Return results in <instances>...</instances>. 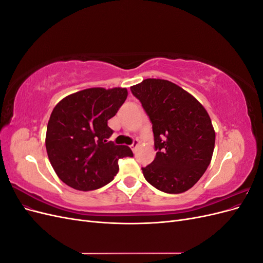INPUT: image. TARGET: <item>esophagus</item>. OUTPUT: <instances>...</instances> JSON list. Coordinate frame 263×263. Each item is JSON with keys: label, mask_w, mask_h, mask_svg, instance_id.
I'll list each match as a JSON object with an SVG mask.
<instances>
[{"label": "esophagus", "mask_w": 263, "mask_h": 263, "mask_svg": "<svg viewBox=\"0 0 263 263\" xmlns=\"http://www.w3.org/2000/svg\"><path fill=\"white\" fill-rule=\"evenodd\" d=\"M139 146V141L136 139V140H134L133 141V144L130 145V148H132V150L134 151V153H136V150H137V147Z\"/></svg>", "instance_id": "esophagus-1"}]
</instances>
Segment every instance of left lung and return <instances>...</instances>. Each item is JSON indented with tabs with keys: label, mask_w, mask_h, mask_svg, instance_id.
<instances>
[{
	"label": "left lung",
	"mask_w": 263,
	"mask_h": 263,
	"mask_svg": "<svg viewBox=\"0 0 263 263\" xmlns=\"http://www.w3.org/2000/svg\"><path fill=\"white\" fill-rule=\"evenodd\" d=\"M153 124L155 160L141 168L151 185L169 194L192 187L211 163L215 132L203 105L185 90L161 79L130 87Z\"/></svg>",
	"instance_id": "left-lung-1"
}]
</instances>
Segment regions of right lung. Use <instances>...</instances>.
Listing matches in <instances>:
<instances>
[{"instance_id":"right-lung-1","label":"right lung","mask_w":263,"mask_h":263,"mask_svg":"<svg viewBox=\"0 0 263 263\" xmlns=\"http://www.w3.org/2000/svg\"><path fill=\"white\" fill-rule=\"evenodd\" d=\"M123 87H92L68 95L54 106L46 134L49 161L59 179L79 191H92L113 181L118 160L133 157L124 145L108 138L107 121L127 98Z\"/></svg>"}]
</instances>
